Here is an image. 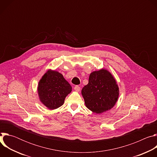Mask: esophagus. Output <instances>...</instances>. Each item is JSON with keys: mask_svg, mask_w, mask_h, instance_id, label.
Instances as JSON below:
<instances>
[{"mask_svg": "<svg viewBox=\"0 0 157 157\" xmlns=\"http://www.w3.org/2000/svg\"><path fill=\"white\" fill-rule=\"evenodd\" d=\"M75 90L76 91V92H79L80 91V87L79 86H75Z\"/></svg>", "mask_w": 157, "mask_h": 157, "instance_id": "1", "label": "esophagus"}]
</instances>
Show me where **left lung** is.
<instances>
[{
	"mask_svg": "<svg viewBox=\"0 0 157 157\" xmlns=\"http://www.w3.org/2000/svg\"><path fill=\"white\" fill-rule=\"evenodd\" d=\"M81 94L87 108L94 113L101 114L114 106L119 89L112 74L101 69L90 74L89 82L82 89Z\"/></svg>",
	"mask_w": 157,
	"mask_h": 157,
	"instance_id": "left-lung-1",
	"label": "left lung"
}]
</instances>
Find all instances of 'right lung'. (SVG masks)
<instances>
[{"label": "right lung", "mask_w": 157, "mask_h": 157, "mask_svg": "<svg viewBox=\"0 0 157 157\" xmlns=\"http://www.w3.org/2000/svg\"><path fill=\"white\" fill-rule=\"evenodd\" d=\"M72 87L56 71L49 70L42 76L38 85V93L41 102L48 109L53 110L61 106Z\"/></svg>", "instance_id": "add662e5"}]
</instances>
